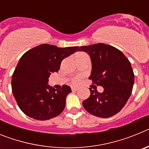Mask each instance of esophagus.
Segmentation results:
<instances>
[{"instance_id":"34e87169","label":"esophagus","mask_w":149,"mask_h":149,"mask_svg":"<svg viewBox=\"0 0 149 149\" xmlns=\"http://www.w3.org/2000/svg\"><path fill=\"white\" fill-rule=\"evenodd\" d=\"M78 89V87H76V86H72V91H77Z\"/></svg>"}]
</instances>
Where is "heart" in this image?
Masks as SVG:
<instances>
[{
    "mask_svg": "<svg viewBox=\"0 0 149 149\" xmlns=\"http://www.w3.org/2000/svg\"><path fill=\"white\" fill-rule=\"evenodd\" d=\"M83 54H84V53H77L75 54V56H80V55H83ZM79 82V78L78 77H76V78H74L73 80V83L74 84H77V83Z\"/></svg>",
    "mask_w": 149,
    "mask_h": 149,
    "instance_id": "b5f03b06",
    "label": "heart"
}]
</instances>
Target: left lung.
Instances as JSON below:
<instances>
[{
  "mask_svg": "<svg viewBox=\"0 0 149 149\" xmlns=\"http://www.w3.org/2000/svg\"><path fill=\"white\" fill-rule=\"evenodd\" d=\"M78 51L90 56L92 72L89 78L104 88L103 93L89 88L90 95L83 101L85 110L101 118L118 113L132 93L134 74L131 63L122 51L103 43L81 46Z\"/></svg>",
  "mask_w": 149,
  "mask_h": 149,
  "instance_id": "1",
  "label": "left lung"
}]
</instances>
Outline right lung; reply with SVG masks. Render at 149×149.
I'll return each instance as SVG.
<instances>
[{"mask_svg":"<svg viewBox=\"0 0 149 149\" xmlns=\"http://www.w3.org/2000/svg\"><path fill=\"white\" fill-rule=\"evenodd\" d=\"M79 47L58 48L42 44L27 51L21 57L13 72L12 89L19 108L27 116L48 120L58 116L65 106L70 86L63 85L55 89L48 84V77L57 72L63 59Z\"/></svg>","mask_w":149,"mask_h":149,"instance_id":"add662e5","label":"right lung"}]
</instances>
